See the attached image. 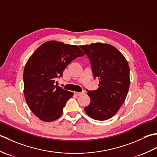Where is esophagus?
Segmentation results:
<instances>
[{"label":"esophagus","instance_id":"34e87169","mask_svg":"<svg viewBox=\"0 0 157 157\" xmlns=\"http://www.w3.org/2000/svg\"><path fill=\"white\" fill-rule=\"evenodd\" d=\"M83 94H84V91H82V92H75V94L77 96H80Z\"/></svg>","mask_w":157,"mask_h":157}]
</instances>
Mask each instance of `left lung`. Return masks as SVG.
Here are the masks:
<instances>
[{
	"label": "left lung",
	"instance_id": "1",
	"mask_svg": "<svg viewBox=\"0 0 157 157\" xmlns=\"http://www.w3.org/2000/svg\"><path fill=\"white\" fill-rule=\"evenodd\" d=\"M90 61L99 88L88 91L90 103L84 108L91 118L105 121L111 118L125 101L130 84L129 67L125 56L115 46L96 42L79 46Z\"/></svg>",
	"mask_w": 157,
	"mask_h": 157
}]
</instances>
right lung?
Returning <instances> with one entry per match:
<instances>
[{
  "mask_svg": "<svg viewBox=\"0 0 157 157\" xmlns=\"http://www.w3.org/2000/svg\"><path fill=\"white\" fill-rule=\"evenodd\" d=\"M84 53L77 45L56 40L43 43L28 60L23 71V92L34 114L45 122L59 118L67 101L73 96L55 85L72 60Z\"/></svg>",
  "mask_w": 157,
  "mask_h": 157,
  "instance_id": "add662e5",
  "label": "right lung"
}]
</instances>
